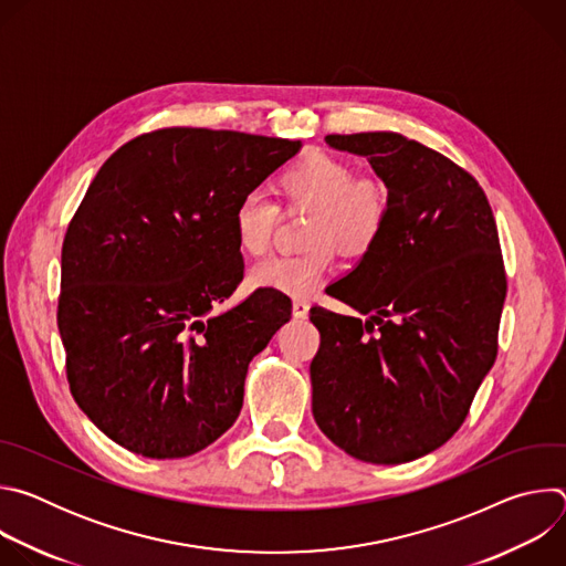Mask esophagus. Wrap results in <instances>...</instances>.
Segmentation results:
<instances>
[{
	"label": "esophagus",
	"mask_w": 566,
	"mask_h": 566,
	"mask_svg": "<svg viewBox=\"0 0 566 566\" xmlns=\"http://www.w3.org/2000/svg\"><path fill=\"white\" fill-rule=\"evenodd\" d=\"M293 315L306 317L308 315V300L306 297H293Z\"/></svg>",
	"instance_id": "1"
}]
</instances>
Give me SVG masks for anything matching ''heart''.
I'll use <instances>...</instances> for the list:
<instances>
[{
    "label": "heart",
    "instance_id": "heart-1",
    "mask_svg": "<svg viewBox=\"0 0 566 566\" xmlns=\"http://www.w3.org/2000/svg\"><path fill=\"white\" fill-rule=\"evenodd\" d=\"M275 195L284 208H311L300 253L273 255L251 269L255 286L291 295L317 289L334 264L338 244L347 253L369 251L387 221L389 197L376 177H354L347 160L308 151L286 166L275 179ZM277 206L260 195H247L234 208L232 228L237 247L247 255H262L273 237Z\"/></svg>",
    "mask_w": 566,
    "mask_h": 566
}]
</instances>
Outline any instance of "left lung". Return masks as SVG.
Segmentation results:
<instances>
[{
  "instance_id": "8db88e82",
  "label": "left lung",
  "mask_w": 566,
  "mask_h": 566,
  "mask_svg": "<svg viewBox=\"0 0 566 566\" xmlns=\"http://www.w3.org/2000/svg\"><path fill=\"white\" fill-rule=\"evenodd\" d=\"M367 156L389 210L376 244L313 306V419L367 463H406L443 446L497 358L506 271L491 203L452 160L396 132L329 134Z\"/></svg>"
}]
</instances>
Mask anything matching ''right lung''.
Instances as JSON below:
<instances>
[{
  "instance_id": "obj_1",
  "label": "right lung",
  "mask_w": 566,
  "mask_h": 566,
  "mask_svg": "<svg viewBox=\"0 0 566 566\" xmlns=\"http://www.w3.org/2000/svg\"><path fill=\"white\" fill-rule=\"evenodd\" d=\"M302 147L244 132L166 127L116 149L62 244L57 329L69 389L134 454L190 457L239 417L249 363L291 300L244 280L232 214Z\"/></svg>"
}]
</instances>
